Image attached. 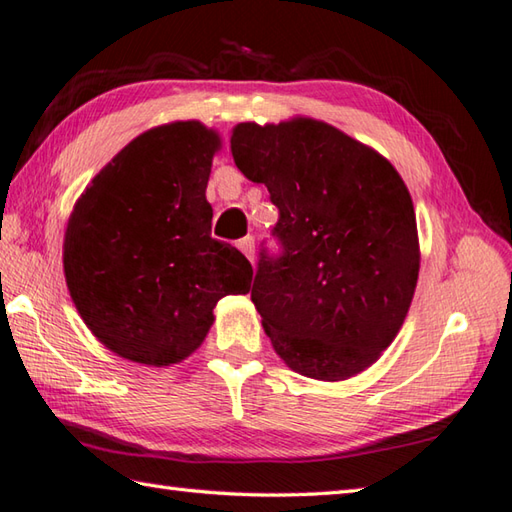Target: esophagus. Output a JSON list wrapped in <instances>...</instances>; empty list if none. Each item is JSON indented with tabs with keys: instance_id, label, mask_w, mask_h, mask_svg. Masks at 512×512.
Segmentation results:
<instances>
[{
	"instance_id": "esophagus-1",
	"label": "esophagus",
	"mask_w": 512,
	"mask_h": 512,
	"mask_svg": "<svg viewBox=\"0 0 512 512\" xmlns=\"http://www.w3.org/2000/svg\"><path fill=\"white\" fill-rule=\"evenodd\" d=\"M237 248L242 250V253L248 257V262L253 264L255 262V239L253 237H244V239H239V244H237Z\"/></svg>"
}]
</instances>
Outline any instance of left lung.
I'll return each instance as SVG.
<instances>
[{"label": "left lung", "instance_id": "1", "mask_svg": "<svg viewBox=\"0 0 512 512\" xmlns=\"http://www.w3.org/2000/svg\"><path fill=\"white\" fill-rule=\"evenodd\" d=\"M237 168L279 210V253L262 246L250 299L299 375L339 382L393 342L413 302L419 242L413 199L373 148L317 119L237 124Z\"/></svg>", "mask_w": 512, "mask_h": 512}]
</instances>
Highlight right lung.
<instances>
[{
    "instance_id": "right-lung-1",
    "label": "right lung",
    "mask_w": 512,
    "mask_h": 512,
    "mask_svg": "<svg viewBox=\"0 0 512 512\" xmlns=\"http://www.w3.org/2000/svg\"><path fill=\"white\" fill-rule=\"evenodd\" d=\"M217 148L199 122L148 130L102 168L68 219L70 297L99 342L130 362L188 357L219 299L250 290L248 259L210 237L206 184Z\"/></svg>"
}]
</instances>
